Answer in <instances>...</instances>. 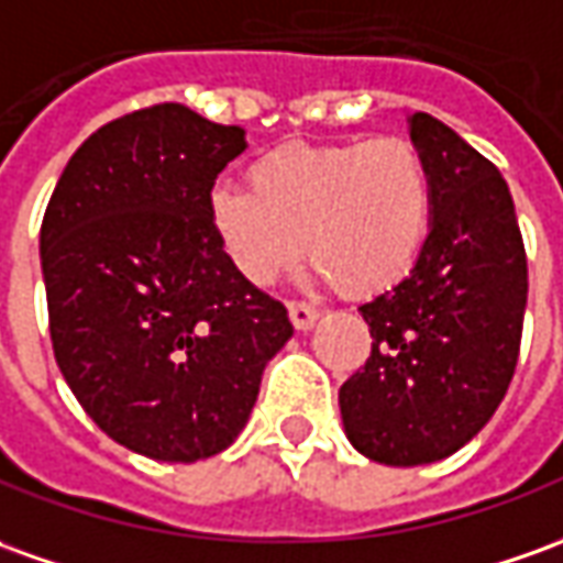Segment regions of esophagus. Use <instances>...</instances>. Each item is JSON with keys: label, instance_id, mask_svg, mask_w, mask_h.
Listing matches in <instances>:
<instances>
[{"label": "esophagus", "instance_id": "obj_1", "mask_svg": "<svg viewBox=\"0 0 563 563\" xmlns=\"http://www.w3.org/2000/svg\"><path fill=\"white\" fill-rule=\"evenodd\" d=\"M288 316L297 331H309V328L316 324V319H319V309L312 303H306V300H290Z\"/></svg>", "mask_w": 563, "mask_h": 563}]
</instances>
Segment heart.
<instances>
[{
  "label": "heart",
  "instance_id": "1",
  "mask_svg": "<svg viewBox=\"0 0 563 563\" xmlns=\"http://www.w3.org/2000/svg\"><path fill=\"white\" fill-rule=\"evenodd\" d=\"M435 180L405 137L282 143L251 165V186L220 180L208 220L235 273L273 285L306 251L346 294L393 288L420 257Z\"/></svg>",
  "mask_w": 563,
  "mask_h": 563
}]
</instances>
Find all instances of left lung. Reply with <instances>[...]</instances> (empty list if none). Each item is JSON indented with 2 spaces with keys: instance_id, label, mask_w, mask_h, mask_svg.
<instances>
[{
  "instance_id": "obj_1",
  "label": "left lung",
  "mask_w": 563,
  "mask_h": 563,
  "mask_svg": "<svg viewBox=\"0 0 563 563\" xmlns=\"http://www.w3.org/2000/svg\"><path fill=\"white\" fill-rule=\"evenodd\" d=\"M410 141L435 180L417 266L358 312L371 358L340 386L352 448L386 466L456 453L506 398L525 328L527 254L511 192L490 158L429 112Z\"/></svg>"
}]
</instances>
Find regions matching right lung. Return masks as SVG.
Masks as SVG:
<instances>
[{
  "label": "right lung",
  "mask_w": 563,
  "mask_h": 563,
  "mask_svg": "<svg viewBox=\"0 0 563 563\" xmlns=\"http://www.w3.org/2000/svg\"><path fill=\"white\" fill-rule=\"evenodd\" d=\"M244 128L156 103L97 128L42 217L54 358L85 413L162 463L227 451L288 309L235 273L208 220Z\"/></svg>",
  "instance_id": "obj_1"
}]
</instances>
